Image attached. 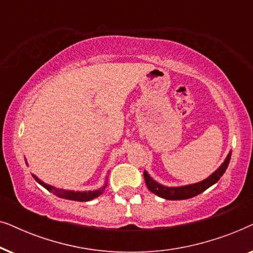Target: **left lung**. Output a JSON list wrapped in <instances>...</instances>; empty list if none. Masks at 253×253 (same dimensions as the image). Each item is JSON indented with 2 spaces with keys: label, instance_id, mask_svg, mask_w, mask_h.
<instances>
[{
  "label": "left lung",
  "instance_id": "8db88e82",
  "mask_svg": "<svg viewBox=\"0 0 253 253\" xmlns=\"http://www.w3.org/2000/svg\"><path fill=\"white\" fill-rule=\"evenodd\" d=\"M230 157H231V152H229V154L227 155L226 160H224L223 164L221 165L220 167L210 176V177H207L206 179H204V181L199 183H195V184L168 188V186H165L160 184V183L155 182L154 179L147 174L146 170L144 171L145 183H146L147 188L151 192H153L154 195L161 197V198H165L168 200H183V199L192 198V197L204 192L206 189H209L210 186L215 184V183L219 181L221 176H222L224 174V171H226L228 165H229Z\"/></svg>",
  "mask_w": 253,
  "mask_h": 253
}]
</instances>
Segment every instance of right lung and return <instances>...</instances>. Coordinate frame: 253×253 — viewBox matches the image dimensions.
Returning a JSON list of instances; mask_svg holds the SVG:
<instances>
[{
	"label": "right lung",
	"mask_w": 253,
	"mask_h": 253,
	"mask_svg": "<svg viewBox=\"0 0 253 253\" xmlns=\"http://www.w3.org/2000/svg\"><path fill=\"white\" fill-rule=\"evenodd\" d=\"M33 178L36 179V181L39 183L43 186L44 189H47L48 191L54 193V195H56L57 197H60V198H64V199H69V200H76V202H89V200L96 198V197H99L101 193L103 192V190L106 189L107 186V183L105 186H102L101 189L99 190H94V191H70V190H63V189H57V188H54V186H51L49 184H46V183H43L41 179H39L37 177L36 175H32Z\"/></svg>",
	"instance_id": "1"
}]
</instances>
